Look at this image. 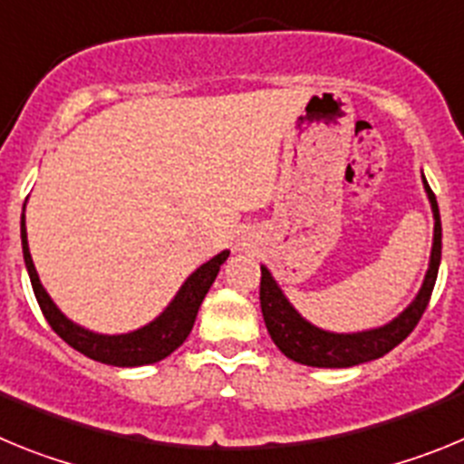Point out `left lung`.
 <instances>
[{
	"mask_svg": "<svg viewBox=\"0 0 464 464\" xmlns=\"http://www.w3.org/2000/svg\"><path fill=\"white\" fill-rule=\"evenodd\" d=\"M423 186L434 213V241L432 256H430V269L425 274L423 288L418 290L416 299L388 325L376 327V330L353 332V334H337V332L321 330V327L304 321L293 309V304L281 293L269 269L260 267V306L262 315H265V325H267L272 342L276 343L278 351L285 358L295 360L299 364H309V367H353V364L383 358L385 353H391L397 343H401L411 334L413 327L420 321V315L428 309L441 262L440 207H437V197L430 190L425 176Z\"/></svg>",
	"mask_w": 464,
	"mask_h": 464,
	"instance_id": "left-lung-1",
	"label": "left lung"
}]
</instances>
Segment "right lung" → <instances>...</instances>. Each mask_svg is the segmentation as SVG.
<instances>
[{
  "label": "right lung",
  "instance_id": "obj_1",
  "mask_svg": "<svg viewBox=\"0 0 464 464\" xmlns=\"http://www.w3.org/2000/svg\"><path fill=\"white\" fill-rule=\"evenodd\" d=\"M20 239H23V257L27 274H30L32 290H34L41 311L46 315L48 325L55 330L57 337H63L79 353L88 355L90 360H97V362L113 364V367H141V364L160 362V360L174 353L190 334L199 304L207 297L211 283L218 276L220 265L229 256V251L218 253L216 257L204 262L197 272H192L181 285V290L176 293V297L169 302V306L149 325L127 332V334H97V332H90L69 321L67 315L53 304V299L41 285L39 274H36L30 256V246H27L24 207L23 218H20Z\"/></svg>",
  "mask_w": 464,
  "mask_h": 464
}]
</instances>
